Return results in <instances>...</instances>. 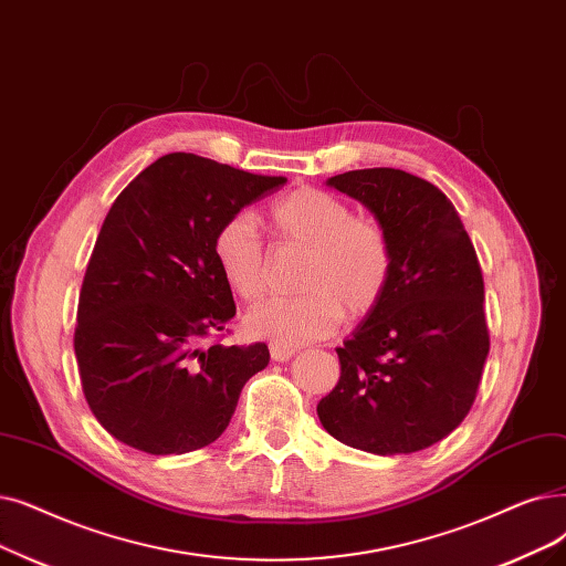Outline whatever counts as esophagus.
<instances>
[{
	"label": "esophagus",
	"instance_id": "esophagus-1",
	"mask_svg": "<svg viewBox=\"0 0 566 566\" xmlns=\"http://www.w3.org/2000/svg\"><path fill=\"white\" fill-rule=\"evenodd\" d=\"M293 354V349H286V347H280V344H270V358L273 360H277V363H284V360H289Z\"/></svg>",
	"mask_w": 566,
	"mask_h": 566
}]
</instances>
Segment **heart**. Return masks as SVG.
Instances as JSON below:
<instances>
[{
  "label": "heart",
  "instance_id": "obj_1",
  "mask_svg": "<svg viewBox=\"0 0 566 566\" xmlns=\"http://www.w3.org/2000/svg\"><path fill=\"white\" fill-rule=\"evenodd\" d=\"M280 248L305 250L298 268V296L256 305L244 326L286 349L328 337L339 316L347 322L370 314L384 298L392 273V244L375 217L316 187L284 196L270 210ZM212 256L238 298L254 303L268 286V254L248 212L224 219L212 235Z\"/></svg>",
  "mask_w": 566,
  "mask_h": 566
}]
</instances>
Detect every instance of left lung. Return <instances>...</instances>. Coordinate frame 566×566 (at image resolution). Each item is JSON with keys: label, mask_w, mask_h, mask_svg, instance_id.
I'll return each instance as SVG.
<instances>
[{"label": "left lung", "mask_w": 566, "mask_h": 566, "mask_svg": "<svg viewBox=\"0 0 566 566\" xmlns=\"http://www.w3.org/2000/svg\"><path fill=\"white\" fill-rule=\"evenodd\" d=\"M328 185L386 227L392 273L337 347L339 379L318 400V421L367 453L423 451L470 413L490 352L476 250L441 189L407 170L360 168Z\"/></svg>", "instance_id": "left-lung-1"}]
</instances>
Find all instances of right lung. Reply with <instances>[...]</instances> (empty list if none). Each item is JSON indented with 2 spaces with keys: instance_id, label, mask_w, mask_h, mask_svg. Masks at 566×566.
<instances>
[{
  "instance_id": "right-lung-1",
  "label": "right lung",
  "mask_w": 566,
  "mask_h": 566,
  "mask_svg": "<svg viewBox=\"0 0 566 566\" xmlns=\"http://www.w3.org/2000/svg\"><path fill=\"white\" fill-rule=\"evenodd\" d=\"M284 182L170 153L111 206L85 270L73 349L94 419L127 447L182 455L212 444L242 386L268 365L263 342L203 347L235 314L212 235Z\"/></svg>"
}]
</instances>
